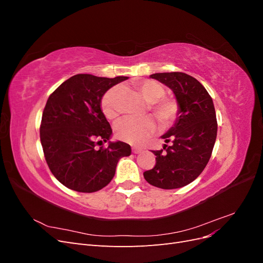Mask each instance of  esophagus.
I'll return each instance as SVG.
<instances>
[{"mask_svg":"<svg viewBox=\"0 0 263 263\" xmlns=\"http://www.w3.org/2000/svg\"><path fill=\"white\" fill-rule=\"evenodd\" d=\"M132 150H133V153H134V154H140L141 151H142V149H141V148H139V147H133V148H132Z\"/></svg>","mask_w":263,"mask_h":263,"instance_id":"esophagus-1","label":"esophagus"}]
</instances>
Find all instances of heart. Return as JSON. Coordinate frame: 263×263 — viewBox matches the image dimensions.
I'll return each mask as SVG.
<instances>
[{
	"mask_svg": "<svg viewBox=\"0 0 263 263\" xmlns=\"http://www.w3.org/2000/svg\"><path fill=\"white\" fill-rule=\"evenodd\" d=\"M140 94L149 102V109L157 118L158 123L165 127L173 124L179 115V103L176 99L164 97V87L156 81L147 80L141 82L138 86ZM118 87H110L105 92L101 100V108L107 119H115L118 115L116 107V97ZM156 129V124L153 117L146 116L142 118H124L117 123L115 134L118 139L128 142L132 145H139L148 138Z\"/></svg>",
	"mask_w": 263,
	"mask_h": 263,
	"instance_id": "1",
	"label": "heart"
}]
</instances>
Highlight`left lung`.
<instances>
[{
    "label": "left lung",
    "instance_id": "obj_1",
    "mask_svg": "<svg viewBox=\"0 0 263 263\" xmlns=\"http://www.w3.org/2000/svg\"><path fill=\"white\" fill-rule=\"evenodd\" d=\"M169 86L179 103V116L172 128L163 135L166 144L154 150L156 165L145 171L149 184L172 190L194 181L210 161L217 136V121L213 100L195 78L183 72L151 74Z\"/></svg>",
    "mask_w": 263,
    "mask_h": 263
}]
</instances>
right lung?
Listing matches in <instances>:
<instances>
[{
    "mask_svg": "<svg viewBox=\"0 0 263 263\" xmlns=\"http://www.w3.org/2000/svg\"><path fill=\"white\" fill-rule=\"evenodd\" d=\"M126 79L76 74L47 100L39 128L44 156L54 178L68 189L97 192L112 181L119 159L130 155L126 142L102 145L112 135L102 97Z\"/></svg>",
    "mask_w": 263,
    "mask_h": 263,
    "instance_id": "1",
    "label": "right lung"
}]
</instances>
